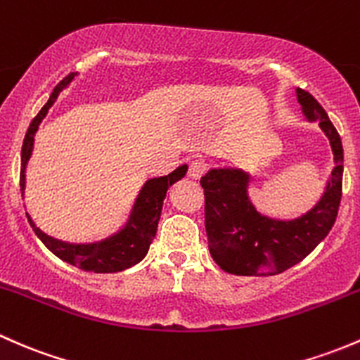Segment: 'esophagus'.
Returning <instances> with one entry per match:
<instances>
[{"label":"esophagus","instance_id":"esophagus-1","mask_svg":"<svg viewBox=\"0 0 360 360\" xmlns=\"http://www.w3.org/2000/svg\"><path fill=\"white\" fill-rule=\"evenodd\" d=\"M206 172V165L202 161H199V159H195V161H192L191 165H188V176L194 180H199L202 175H205Z\"/></svg>","mask_w":360,"mask_h":360}]
</instances>
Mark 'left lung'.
<instances>
[{"label": "left lung", "mask_w": 360, "mask_h": 360, "mask_svg": "<svg viewBox=\"0 0 360 360\" xmlns=\"http://www.w3.org/2000/svg\"><path fill=\"white\" fill-rule=\"evenodd\" d=\"M307 121H317L331 143L335 168L324 194L310 211L295 220H276L257 211L248 195L250 173L214 168L201 179L205 225L211 258L236 276H276L302 262L329 234L342 201L343 147L338 131L309 91L296 88Z\"/></svg>", "instance_id": "1"}]
</instances>
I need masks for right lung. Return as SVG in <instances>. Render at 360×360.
Wrapping results in <instances>:
<instances>
[{"mask_svg": "<svg viewBox=\"0 0 360 360\" xmlns=\"http://www.w3.org/2000/svg\"><path fill=\"white\" fill-rule=\"evenodd\" d=\"M76 72L69 74L68 77L60 81L51 91L50 98L44 103L43 109L39 110L38 116L32 120L29 124L27 133H25L24 143H22V155H20V191L24 195L25 188V168L31 159L32 147H34V135L38 131V126L41 124L44 116L48 114L50 107L53 105L55 100L58 98L60 91L68 88V84L74 79ZM187 173V165H181L175 172H172L166 176H158V179H150L143 184L142 191H140L139 198H136L135 205H133L131 213H129L128 221L120 232L112 234L107 239L100 240V243L91 244H70L58 240L55 237L44 234L36 227L34 221L27 214V220L31 224L34 234L41 239V243L55 257L60 260L70 263L74 266L86 270V272L95 274H110V272H121V270L129 269V266L136 265L139 262L143 260V257L149 251L150 243L154 240L155 232H158V221L161 218L162 202H165L166 192L172 187L175 181L184 179Z\"/></svg>", "mask_w": 360, "mask_h": 360, "instance_id": "add662e5", "label": "right lung"}]
</instances>
